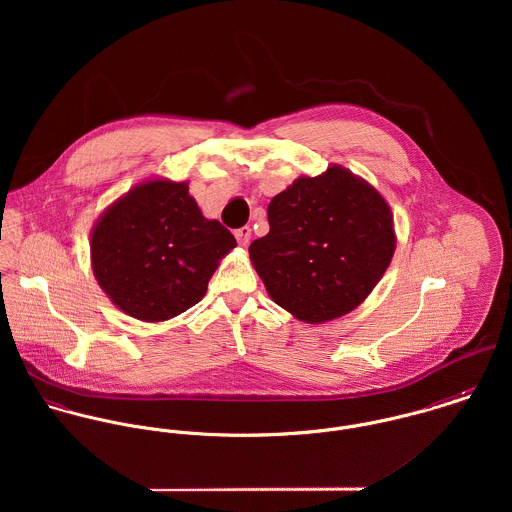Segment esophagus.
<instances>
[{
    "mask_svg": "<svg viewBox=\"0 0 512 512\" xmlns=\"http://www.w3.org/2000/svg\"><path fill=\"white\" fill-rule=\"evenodd\" d=\"M250 234H252V228H250V226H242V228H236V230H234V236H236V240H238L240 246H246V244H248Z\"/></svg>",
    "mask_w": 512,
    "mask_h": 512,
    "instance_id": "34e87169",
    "label": "esophagus"
}]
</instances>
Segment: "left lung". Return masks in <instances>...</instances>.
Masks as SVG:
<instances>
[{
    "instance_id": "left-lung-1",
    "label": "left lung",
    "mask_w": 512,
    "mask_h": 512,
    "mask_svg": "<svg viewBox=\"0 0 512 512\" xmlns=\"http://www.w3.org/2000/svg\"><path fill=\"white\" fill-rule=\"evenodd\" d=\"M270 232L250 244L270 297L307 323L355 309L386 272L396 238L386 201L343 167L299 177L268 205Z\"/></svg>"
}]
</instances>
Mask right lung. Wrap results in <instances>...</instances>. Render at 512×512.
<instances>
[{"label":"right lung","mask_w":512,"mask_h":512,"mask_svg":"<svg viewBox=\"0 0 512 512\" xmlns=\"http://www.w3.org/2000/svg\"><path fill=\"white\" fill-rule=\"evenodd\" d=\"M236 246L219 220H207L187 183L149 181L112 205L92 230V270L128 315L165 321L207 293L219 260Z\"/></svg>","instance_id":"obj_1"}]
</instances>
